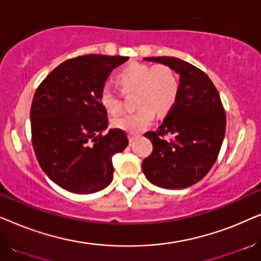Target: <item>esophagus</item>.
Returning a JSON list of instances; mask_svg holds the SVG:
<instances>
[{
	"mask_svg": "<svg viewBox=\"0 0 261 261\" xmlns=\"http://www.w3.org/2000/svg\"><path fill=\"white\" fill-rule=\"evenodd\" d=\"M139 137H140V135H139V134H132V133L128 134V139H129V142H133L135 139L139 138Z\"/></svg>",
	"mask_w": 261,
	"mask_h": 261,
	"instance_id": "1",
	"label": "esophagus"
}]
</instances>
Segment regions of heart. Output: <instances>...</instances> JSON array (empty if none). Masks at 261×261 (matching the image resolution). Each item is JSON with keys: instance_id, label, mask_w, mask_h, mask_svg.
I'll list each match as a JSON object with an SVG mask.
<instances>
[{"instance_id": "obj_1", "label": "heart", "mask_w": 261, "mask_h": 261, "mask_svg": "<svg viewBox=\"0 0 261 261\" xmlns=\"http://www.w3.org/2000/svg\"><path fill=\"white\" fill-rule=\"evenodd\" d=\"M117 82L123 92H138L135 106L140 109L120 114L112 120L114 127L132 134L140 133L152 123L154 110L156 113L167 112L174 105L178 95L177 77L165 65L132 63L120 71ZM99 101L110 114L119 113L122 108L120 95L108 85L99 92Z\"/></svg>"}]
</instances>
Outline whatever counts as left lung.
Returning <instances> with one entry per match:
<instances>
[{
	"label": "left lung",
	"instance_id": "obj_1",
	"mask_svg": "<svg viewBox=\"0 0 261 261\" xmlns=\"http://www.w3.org/2000/svg\"><path fill=\"white\" fill-rule=\"evenodd\" d=\"M179 74L176 102L158 130L145 137L153 151L142 162L152 184L164 189H185L202 179L216 162L224 133L226 113L219 91L202 70L173 57H149ZM165 135H172L167 141Z\"/></svg>",
	"mask_w": 261,
	"mask_h": 261
}]
</instances>
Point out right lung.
I'll return each instance as SVG.
<instances>
[{
  "label": "right lung",
  "mask_w": 261,
  "mask_h": 261,
  "mask_svg": "<svg viewBox=\"0 0 261 261\" xmlns=\"http://www.w3.org/2000/svg\"><path fill=\"white\" fill-rule=\"evenodd\" d=\"M128 57L87 55L66 60L39 85L31 107L32 142L41 169L60 188L87 195L113 180L112 158L127 134L108 128L99 92Z\"/></svg>",
  "instance_id": "right-lung-1"
}]
</instances>
